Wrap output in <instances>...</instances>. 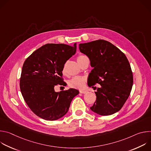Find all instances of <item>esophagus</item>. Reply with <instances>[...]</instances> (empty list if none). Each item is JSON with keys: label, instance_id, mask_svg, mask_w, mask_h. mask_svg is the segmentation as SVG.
<instances>
[{"label": "esophagus", "instance_id": "obj_1", "mask_svg": "<svg viewBox=\"0 0 151 151\" xmlns=\"http://www.w3.org/2000/svg\"><path fill=\"white\" fill-rule=\"evenodd\" d=\"M79 92H80V93H82V94H85V93H87V91L83 90H80Z\"/></svg>", "mask_w": 151, "mask_h": 151}]
</instances>
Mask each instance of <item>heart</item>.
<instances>
[{"label": "heart", "instance_id": "obj_1", "mask_svg": "<svg viewBox=\"0 0 151 151\" xmlns=\"http://www.w3.org/2000/svg\"><path fill=\"white\" fill-rule=\"evenodd\" d=\"M83 57H85V55H79L77 58V61H78L81 58H83ZM64 72H65V70H64V69H63V73H64ZM85 81H86V80H85V78H84L79 77V76H75V77L72 78L69 81L68 83L70 87L81 89L85 87Z\"/></svg>", "mask_w": 151, "mask_h": 151}]
</instances>
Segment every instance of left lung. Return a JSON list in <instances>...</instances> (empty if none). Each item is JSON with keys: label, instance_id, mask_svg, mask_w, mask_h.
Here are the masks:
<instances>
[{"label": "left lung", "instance_id": "8db88e82", "mask_svg": "<svg viewBox=\"0 0 151 151\" xmlns=\"http://www.w3.org/2000/svg\"><path fill=\"white\" fill-rule=\"evenodd\" d=\"M81 52L87 55L93 68L88 85H100L96 100L90 109L103 116L118 112L130 96L133 83L130 64L125 54L111 42L97 40L80 44Z\"/></svg>", "mask_w": 151, "mask_h": 151}]
</instances>
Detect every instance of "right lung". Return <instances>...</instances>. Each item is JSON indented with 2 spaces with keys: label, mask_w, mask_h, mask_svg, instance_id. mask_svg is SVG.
Instances as JSON below:
<instances>
[{
  "label": "right lung",
  "mask_w": 151,
  "mask_h": 151,
  "mask_svg": "<svg viewBox=\"0 0 151 151\" xmlns=\"http://www.w3.org/2000/svg\"><path fill=\"white\" fill-rule=\"evenodd\" d=\"M76 51L66 44H47L34 51L24 61L19 87L32 111L40 118L55 121L68 112L73 99L79 91L70 88L55 92L54 87L62 85L64 64Z\"/></svg>",
  "instance_id": "right-lung-1"
}]
</instances>
